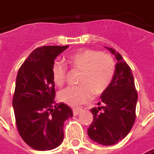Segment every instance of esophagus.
Returning <instances> with one entry per match:
<instances>
[{"mask_svg": "<svg viewBox=\"0 0 154 154\" xmlns=\"http://www.w3.org/2000/svg\"><path fill=\"white\" fill-rule=\"evenodd\" d=\"M80 112H81V108H74V109H73V113H74L75 115H78Z\"/></svg>", "mask_w": 154, "mask_h": 154, "instance_id": "1", "label": "esophagus"}]
</instances>
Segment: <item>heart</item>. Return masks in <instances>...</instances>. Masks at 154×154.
I'll return each instance as SVG.
<instances>
[{
    "label": "heart",
    "mask_w": 154,
    "mask_h": 154,
    "mask_svg": "<svg viewBox=\"0 0 154 154\" xmlns=\"http://www.w3.org/2000/svg\"><path fill=\"white\" fill-rule=\"evenodd\" d=\"M67 60L71 67L79 70L78 85H70L58 93L61 102L76 107L86 103L92 93H103L109 86L115 73V63L111 56L99 51L86 49L70 54ZM68 67L61 62L52 66V79L57 85L64 84L68 77Z\"/></svg>",
    "instance_id": "heart-1"
}]
</instances>
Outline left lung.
Returning <instances> with one entry per match:
<instances>
[{
    "label": "left lung",
    "instance_id": "obj_1",
    "mask_svg": "<svg viewBox=\"0 0 154 154\" xmlns=\"http://www.w3.org/2000/svg\"><path fill=\"white\" fill-rule=\"evenodd\" d=\"M117 63L113 80L101 95L100 107L91 108L93 121L88 128L90 138L99 144L110 146L128 135L136 120L137 91L130 66L113 48Z\"/></svg>",
    "mask_w": 154,
    "mask_h": 154
}]
</instances>
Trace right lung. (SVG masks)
<instances>
[{
  "instance_id": "1",
  "label": "right lung",
  "mask_w": 154,
  "mask_h": 154,
  "mask_svg": "<svg viewBox=\"0 0 154 154\" xmlns=\"http://www.w3.org/2000/svg\"><path fill=\"white\" fill-rule=\"evenodd\" d=\"M69 46H46L34 50L17 72L12 99L17 131L23 140L39 151L60 145L64 121L72 109L55 102L52 66L57 56Z\"/></svg>"
}]
</instances>
